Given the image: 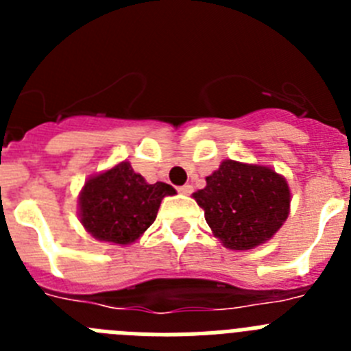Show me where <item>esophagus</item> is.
Instances as JSON below:
<instances>
[{
	"label": "esophagus",
	"instance_id": "esophagus-1",
	"mask_svg": "<svg viewBox=\"0 0 351 351\" xmlns=\"http://www.w3.org/2000/svg\"><path fill=\"white\" fill-rule=\"evenodd\" d=\"M179 191H181L182 195H191V193H193V186L184 184V186H181V188H179Z\"/></svg>",
	"mask_w": 351,
	"mask_h": 351
}]
</instances>
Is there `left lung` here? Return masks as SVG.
Segmentation results:
<instances>
[{
	"label": "left lung",
	"mask_w": 351,
	"mask_h": 351,
	"mask_svg": "<svg viewBox=\"0 0 351 351\" xmlns=\"http://www.w3.org/2000/svg\"><path fill=\"white\" fill-rule=\"evenodd\" d=\"M193 193L216 237L230 250H251L280 230L290 209V190L269 167L225 160Z\"/></svg>",
	"instance_id": "8db88e82"
}]
</instances>
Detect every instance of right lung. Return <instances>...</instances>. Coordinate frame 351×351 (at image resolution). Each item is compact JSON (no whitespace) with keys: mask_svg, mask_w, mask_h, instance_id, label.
<instances>
[{"mask_svg":"<svg viewBox=\"0 0 351 351\" xmlns=\"http://www.w3.org/2000/svg\"><path fill=\"white\" fill-rule=\"evenodd\" d=\"M173 193L167 182H145L128 161H123L84 184L80 221L98 241L130 244L153 225L163 197Z\"/></svg>","mask_w":351,"mask_h":351,"instance_id":"1","label":"right lung"}]
</instances>
